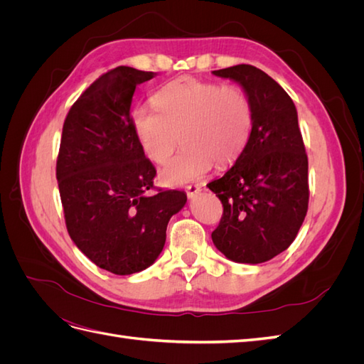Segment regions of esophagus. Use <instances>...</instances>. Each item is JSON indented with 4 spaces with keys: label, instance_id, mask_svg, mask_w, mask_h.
Wrapping results in <instances>:
<instances>
[{
    "label": "esophagus",
    "instance_id": "34e87169",
    "mask_svg": "<svg viewBox=\"0 0 364 364\" xmlns=\"http://www.w3.org/2000/svg\"><path fill=\"white\" fill-rule=\"evenodd\" d=\"M185 191H186V196H188V199H194V197L202 191V185H199V183H191V185L186 186Z\"/></svg>",
    "mask_w": 364,
    "mask_h": 364
}]
</instances>
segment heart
Instances as JSON below:
<instances>
[{"instance_id":"heart-1","label":"heart","mask_w":364,"mask_h":364,"mask_svg":"<svg viewBox=\"0 0 364 364\" xmlns=\"http://www.w3.org/2000/svg\"><path fill=\"white\" fill-rule=\"evenodd\" d=\"M156 109L138 107L132 126L146 156L164 164L179 139L185 147L164 165L161 182L182 186L218 165L235 162L252 135L253 107L245 90L179 77L153 95Z\"/></svg>"}]
</instances>
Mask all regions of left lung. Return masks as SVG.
<instances>
[{
    "instance_id": "obj_1",
    "label": "left lung",
    "mask_w": 364,
    "mask_h": 364,
    "mask_svg": "<svg viewBox=\"0 0 364 364\" xmlns=\"http://www.w3.org/2000/svg\"><path fill=\"white\" fill-rule=\"evenodd\" d=\"M241 86L253 107L252 135L223 178L206 186L223 203L211 234L235 262H266L287 249L308 209V158L290 95L264 71L235 65L213 71Z\"/></svg>"
}]
</instances>
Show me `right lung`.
Returning <instances> with one entry per match:
<instances>
[{
	"label": "right lung",
	"instance_id": "obj_1",
	"mask_svg": "<svg viewBox=\"0 0 364 364\" xmlns=\"http://www.w3.org/2000/svg\"><path fill=\"white\" fill-rule=\"evenodd\" d=\"M155 75L130 67L105 73L63 123L56 178L65 223L74 245L114 274L150 267L170 218L186 203L183 191L146 193L156 168L135 135L130 106L136 86Z\"/></svg>",
	"mask_w": 364,
	"mask_h": 364
}]
</instances>
